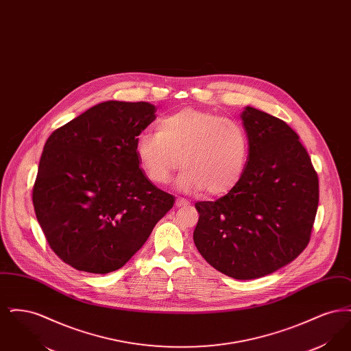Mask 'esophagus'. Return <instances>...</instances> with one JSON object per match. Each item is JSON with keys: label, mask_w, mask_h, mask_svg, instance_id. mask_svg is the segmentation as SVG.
I'll return each instance as SVG.
<instances>
[{"label": "esophagus", "mask_w": 351, "mask_h": 351, "mask_svg": "<svg viewBox=\"0 0 351 351\" xmlns=\"http://www.w3.org/2000/svg\"><path fill=\"white\" fill-rule=\"evenodd\" d=\"M175 204H176V206H186V205H189V201L179 197V199H176Z\"/></svg>", "instance_id": "obj_1"}]
</instances>
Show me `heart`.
Listing matches in <instances>:
<instances>
[{"label": "heart", "mask_w": 351, "mask_h": 351, "mask_svg": "<svg viewBox=\"0 0 351 351\" xmlns=\"http://www.w3.org/2000/svg\"><path fill=\"white\" fill-rule=\"evenodd\" d=\"M135 151L152 183L167 184L182 165L180 189H204L216 196L230 191L242 178L249 158V136L235 121L184 109L159 119L158 132L139 134Z\"/></svg>", "instance_id": "heart-1"}]
</instances>
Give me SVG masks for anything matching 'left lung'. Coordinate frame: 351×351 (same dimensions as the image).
<instances>
[{
  "label": "left lung",
  "instance_id": "left-lung-1",
  "mask_svg": "<svg viewBox=\"0 0 351 351\" xmlns=\"http://www.w3.org/2000/svg\"><path fill=\"white\" fill-rule=\"evenodd\" d=\"M241 118L249 136L243 175L225 196L195 204L200 217L193 241L212 267L249 280L284 267L308 246L318 176L284 121L251 106Z\"/></svg>",
  "mask_w": 351,
  "mask_h": 351
}]
</instances>
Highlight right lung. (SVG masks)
Segmentation results:
<instances>
[{"instance_id":"right-lung-1","label":"right lung","mask_w":351,"mask_h":351,"mask_svg":"<svg viewBox=\"0 0 351 351\" xmlns=\"http://www.w3.org/2000/svg\"><path fill=\"white\" fill-rule=\"evenodd\" d=\"M149 102L105 101L46 141L34 210L52 251L71 267L108 274L139 250L175 197L139 168L138 135L156 118Z\"/></svg>"}]
</instances>
